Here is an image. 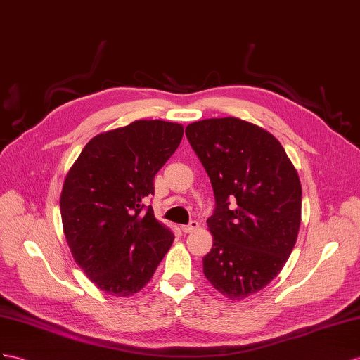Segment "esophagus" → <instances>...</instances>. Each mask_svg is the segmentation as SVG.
<instances>
[{"instance_id": "1", "label": "esophagus", "mask_w": 360, "mask_h": 360, "mask_svg": "<svg viewBox=\"0 0 360 360\" xmlns=\"http://www.w3.org/2000/svg\"><path fill=\"white\" fill-rule=\"evenodd\" d=\"M198 228H199V222H198V220H191V222H190L188 225H182V226H181V229H182V231L186 233V234L196 231Z\"/></svg>"}]
</instances>
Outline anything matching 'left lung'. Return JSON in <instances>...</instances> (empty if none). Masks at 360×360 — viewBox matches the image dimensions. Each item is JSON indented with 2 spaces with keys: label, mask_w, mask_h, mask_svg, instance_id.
Wrapping results in <instances>:
<instances>
[{
  "label": "left lung",
  "mask_w": 360,
  "mask_h": 360,
  "mask_svg": "<svg viewBox=\"0 0 360 360\" xmlns=\"http://www.w3.org/2000/svg\"><path fill=\"white\" fill-rule=\"evenodd\" d=\"M186 135L216 199L204 274L226 298L250 297L280 274L297 242L298 173L272 134L240 118L200 120Z\"/></svg>",
  "instance_id": "obj_1"
}]
</instances>
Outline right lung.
I'll use <instances>...</instances> for the list:
<instances>
[{
	"label": "right lung",
	"mask_w": 360,
	"mask_h": 360,
	"mask_svg": "<svg viewBox=\"0 0 360 360\" xmlns=\"http://www.w3.org/2000/svg\"><path fill=\"white\" fill-rule=\"evenodd\" d=\"M182 135L178 123L138 120L92 138L67 174L63 233L82 271L109 295L141 290L170 250L173 233L143 200Z\"/></svg>",
	"instance_id": "1"
}]
</instances>
